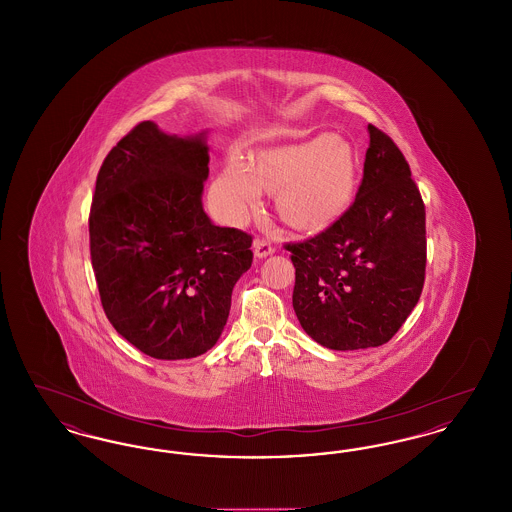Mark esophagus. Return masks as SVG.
I'll list each match as a JSON object with an SVG mask.
<instances>
[{
    "instance_id": "1",
    "label": "esophagus",
    "mask_w": 512,
    "mask_h": 512,
    "mask_svg": "<svg viewBox=\"0 0 512 512\" xmlns=\"http://www.w3.org/2000/svg\"><path fill=\"white\" fill-rule=\"evenodd\" d=\"M253 253H255L257 259H263V257H268V255L274 253V245L270 244L265 238H263V240H255Z\"/></svg>"
}]
</instances>
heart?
Returning a JSON list of instances; mask_svg holds the SVG:
<instances>
[{
    "mask_svg": "<svg viewBox=\"0 0 512 512\" xmlns=\"http://www.w3.org/2000/svg\"><path fill=\"white\" fill-rule=\"evenodd\" d=\"M359 182L353 147L334 134L270 147L251 163L232 155L217 180L215 195L226 217L244 220L261 207L263 190L276 194L280 217L295 228H322L349 207Z\"/></svg>",
    "mask_w": 512,
    "mask_h": 512,
    "instance_id": "obj_1",
    "label": "heart"
}]
</instances>
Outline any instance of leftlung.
I'll return each instance as SVG.
<instances>
[{"label":"left lung","instance_id":"obj_1","mask_svg":"<svg viewBox=\"0 0 512 512\" xmlns=\"http://www.w3.org/2000/svg\"><path fill=\"white\" fill-rule=\"evenodd\" d=\"M363 180L351 207L317 236L284 245L295 267L293 311L336 351L384 345L420 299L426 209L401 149L368 124Z\"/></svg>","mask_w":512,"mask_h":512}]
</instances>
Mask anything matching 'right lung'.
<instances>
[{
    "instance_id": "right-lung-1",
    "label": "right lung",
    "mask_w": 512,
    "mask_h": 512,
    "mask_svg": "<svg viewBox=\"0 0 512 512\" xmlns=\"http://www.w3.org/2000/svg\"><path fill=\"white\" fill-rule=\"evenodd\" d=\"M207 165L201 134L169 136L144 121L98 172L88 222L99 299L113 328L153 359L209 351L253 263L251 234L203 211Z\"/></svg>"
}]
</instances>
